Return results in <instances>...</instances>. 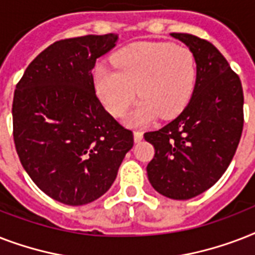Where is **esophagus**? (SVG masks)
<instances>
[{"label":"esophagus","mask_w":255,"mask_h":255,"mask_svg":"<svg viewBox=\"0 0 255 255\" xmlns=\"http://www.w3.org/2000/svg\"><path fill=\"white\" fill-rule=\"evenodd\" d=\"M133 137H135V141L136 143H139L140 140H143V131H135L133 132Z\"/></svg>","instance_id":"1"}]
</instances>
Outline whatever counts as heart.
<instances>
[{
    "instance_id": "obj_1",
    "label": "heart",
    "mask_w": 255,
    "mask_h": 255,
    "mask_svg": "<svg viewBox=\"0 0 255 255\" xmlns=\"http://www.w3.org/2000/svg\"><path fill=\"white\" fill-rule=\"evenodd\" d=\"M113 69L94 71L96 92L107 111L122 116L137 95L143 98L132 114L133 123H148L157 114L177 115L193 94L197 63L188 47L169 42H137L111 58Z\"/></svg>"
}]
</instances>
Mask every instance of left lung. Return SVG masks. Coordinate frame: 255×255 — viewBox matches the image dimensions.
<instances>
[{"label": "left lung", "instance_id": "left-lung-1", "mask_svg": "<svg viewBox=\"0 0 255 255\" xmlns=\"http://www.w3.org/2000/svg\"><path fill=\"white\" fill-rule=\"evenodd\" d=\"M197 63L189 103L180 115L144 137L155 147L147 173L160 194L193 198L220 180L237 151L244 129V91L240 77L209 41L172 33Z\"/></svg>", "mask_w": 255, "mask_h": 255}]
</instances>
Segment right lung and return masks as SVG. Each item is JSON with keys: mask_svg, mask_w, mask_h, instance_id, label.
I'll use <instances>...</instances> for the list:
<instances>
[{"mask_svg": "<svg viewBox=\"0 0 255 255\" xmlns=\"http://www.w3.org/2000/svg\"><path fill=\"white\" fill-rule=\"evenodd\" d=\"M118 35L54 42L27 66L13 99L18 157L42 192L66 205H85L115 181L133 133L106 111L92 69Z\"/></svg>", "mask_w": 255, "mask_h": 255, "instance_id": "right-lung-1", "label": "right lung"}]
</instances>
